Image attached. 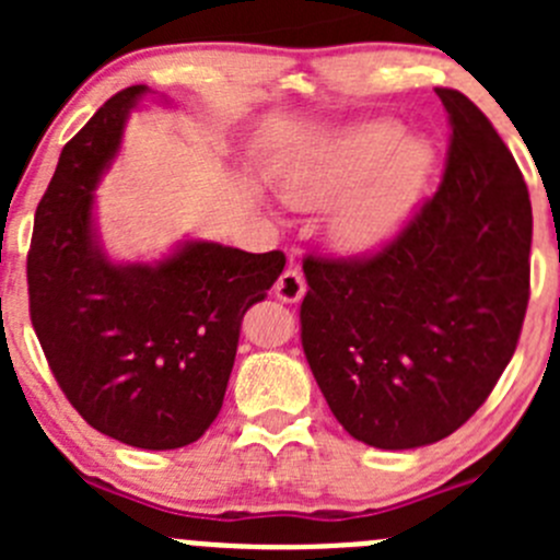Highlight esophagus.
I'll return each instance as SVG.
<instances>
[{
	"mask_svg": "<svg viewBox=\"0 0 560 560\" xmlns=\"http://www.w3.org/2000/svg\"><path fill=\"white\" fill-rule=\"evenodd\" d=\"M306 295V279L298 268H287L276 281V298L284 303H298Z\"/></svg>",
	"mask_w": 560,
	"mask_h": 560,
	"instance_id": "1",
	"label": "esophagus"
}]
</instances>
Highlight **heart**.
Listing matches in <instances>:
<instances>
[{
  "mask_svg": "<svg viewBox=\"0 0 560 560\" xmlns=\"http://www.w3.org/2000/svg\"><path fill=\"white\" fill-rule=\"evenodd\" d=\"M431 165L433 154L422 140H400L398 127L376 121L284 171L279 191L298 208L327 206L347 194L332 211V238L349 252H374L409 219Z\"/></svg>",
  "mask_w": 560,
  "mask_h": 560,
  "instance_id": "obj_1",
  "label": "heart"
}]
</instances>
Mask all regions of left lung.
Returning <instances> with one entry per match:
<instances>
[{
    "instance_id": "1",
    "label": "left lung",
    "mask_w": 560,
    "mask_h": 560,
    "mask_svg": "<svg viewBox=\"0 0 560 560\" xmlns=\"http://www.w3.org/2000/svg\"><path fill=\"white\" fill-rule=\"evenodd\" d=\"M442 186L371 257L303 259L301 338L343 431L380 450L455 433L504 374L530 295V200L482 110L455 89Z\"/></svg>"
}]
</instances>
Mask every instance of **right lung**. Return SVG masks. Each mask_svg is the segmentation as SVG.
I'll use <instances>...</instances> for the list:
<instances>
[{"mask_svg":"<svg viewBox=\"0 0 560 560\" xmlns=\"http://www.w3.org/2000/svg\"><path fill=\"white\" fill-rule=\"evenodd\" d=\"M149 86L113 94L61 149L26 257L32 325L78 415L140 450H178L217 420L246 308L265 301L284 254L186 241L156 262L107 259L94 189Z\"/></svg>","mask_w":560,"mask_h":560,"instance_id":"1","label":"right lung"}]
</instances>
